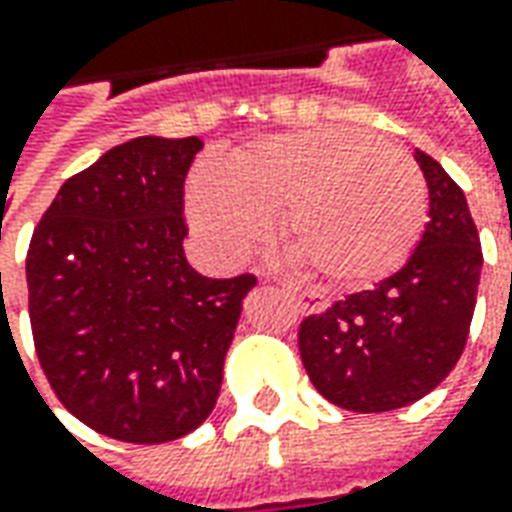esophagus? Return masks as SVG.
Listing matches in <instances>:
<instances>
[{"label": "esophagus", "mask_w": 512, "mask_h": 512, "mask_svg": "<svg viewBox=\"0 0 512 512\" xmlns=\"http://www.w3.org/2000/svg\"><path fill=\"white\" fill-rule=\"evenodd\" d=\"M282 291L291 296L293 302H296V307H299L302 313H321V310L327 307V299H324L321 293L299 291V288H296V285H291V282H282Z\"/></svg>", "instance_id": "1"}]
</instances>
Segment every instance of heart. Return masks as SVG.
<instances>
[{"mask_svg": "<svg viewBox=\"0 0 512 512\" xmlns=\"http://www.w3.org/2000/svg\"><path fill=\"white\" fill-rule=\"evenodd\" d=\"M282 210V241L332 285L360 288L393 274L416 249L430 191L416 160L355 127L268 135L224 169L202 163L191 216L224 263L266 241Z\"/></svg>", "mask_w": 512, "mask_h": 512, "instance_id": "obj_1", "label": "heart"}]
</instances>
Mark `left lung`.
<instances>
[{
  "instance_id": "left-lung-1",
  "label": "left lung",
  "mask_w": 512,
  "mask_h": 512,
  "mask_svg": "<svg viewBox=\"0 0 512 512\" xmlns=\"http://www.w3.org/2000/svg\"><path fill=\"white\" fill-rule=\"evenodd\" d=\"M430 221L416 252L371 291L349 293L299 324L316 391L352 413H385L438 388L463 355L477 305L482 249L468 202L443 166L416 149Z\"/></svg>"
}]
</instances>
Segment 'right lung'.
<instances>
[{
  "instance_id": "right-lung-1",
  "label": "right lung",
  "mask_w": 512,
  "mask_h": 512,
  "mask_svg": "<svg viewBox=\"0 0 512 512\" xmlns=\"http://www.w3.org/2000/svg\"><path fill=\"white\" fill-rule=\"evenodd\" d=\"M199 138H132L63 182L32 232L35 355L55 396L124 443L194 432L216 405L255 274L202 277L185 260V177Z\"/></svg>"
}]
</instances>
